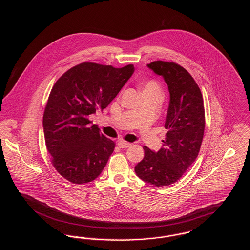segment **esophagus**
<instances>
[{
  "label": "esophagus",
  "mask_w": 250,
  "mask_h": 250,
  "mask_svg": "<svg viewBox=\"0 0 250 250\" xmlns=\"http://www.w3.org/2000/svg\"><path fill=\"white\" fill-rule=\"evenodd\" d=\"M118 146L120 148H127V147L131 146V143L125 142V141H120V142H118Z\"/></svg>",
  "instance_id": "obj_1"
}]
</instances>
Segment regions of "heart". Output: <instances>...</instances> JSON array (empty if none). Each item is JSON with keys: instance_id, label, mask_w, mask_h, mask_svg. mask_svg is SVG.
<instances>
[{"instance_id": "heart-1", "label": "heart", "mask_w": 250, "mask_h": 250, "mask_svg": "<svg viewBox=\"0 0 250 250\" xmlns=\"http://www.w3.org/2000/svg\"><path fill=\"white\" fill-rule=\"evenodd\" d=\"M143 92H155V93L161 94V89L155 82L150 81L143 85Z\"/></svg>"}]
</instances>
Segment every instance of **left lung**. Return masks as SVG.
Listing matches in <instances>:
<instances>
[{"label":"left lung","mask_w":250,"mask_h":250,"mask_svg":"<svg viewBox=\"0 0 250 250\" xmlns=\"http://www.w3.org/2000/svg\"><path fill=\"white\" fill-rule=\"evenodd\" d=\"M147 66L162 76L169 92L166 139L158 152L144 146L136 174L156 187H167L183 176L199 155L205 127L202 92L190 74L175 62L155 61Z\"/></svg>","instance_id":"1"}]
</instances>
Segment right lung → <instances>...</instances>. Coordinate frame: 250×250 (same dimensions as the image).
Instances as JSON below:
<instances>
[{
    "label": "right lung",
    "instance_id": "right-lung-1",
    "mask_svg": "<svg viewBox=\"0 0 250 250\" xmlns=\"http://www.w3.org/2000/svg\"><path fill=\"white\" fill-rule=\"evenodd\" d=\"M86 62L75 65L55 83L43 116V128L51 163L73 184L94 181L102 172L115 143L92 125L90 115L103 110L134 73Z\"/></svg>",
    "mask_w": 250,
    "mask_h": 250
}]
</instances>
